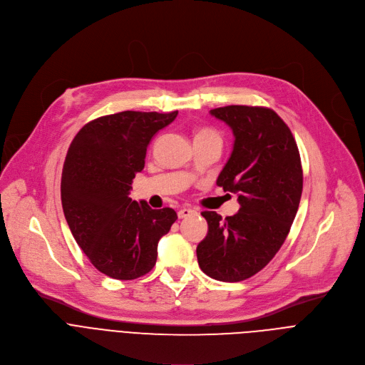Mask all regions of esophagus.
I'll list each match as a JSON object with an SVG mask.
<instances>
[{
  "label": "esophagus",
  "mask_w": 365,
  "mask_h": 365,
  "mask_svg": "<svg viewBox=\"0 0 365 365\" xmlns=\"http://www.w3.org/2000/svg\"><path fill=\"white\" fill-rule=\"evenodd\" d=\"M193 214H195V211L190 210V207H182V210H179V212H178V217H179V220H183V218H187Z\"/></svg>",
  "instance_id": "obj_1"
}]
</instances>
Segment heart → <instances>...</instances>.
I'll use <instances>...</instances> for the list:
<instances>
[{
  "label": "heart",
  "mask_w": 365,
  "mask_h": 365,
  "mask_svg": "<svg viewBox=\"0 0 365 365\" xmlns=\"http://www.w3.org/2000/svg\"><path fill=\"white\" fill-rule=\"evenodd\" d=\"M197 135H218L215 131H212V130H207V128H205V130H200V131H197V134H196V137Z\"/></svg>",
  "instance_id": "1"
}]
</instances>
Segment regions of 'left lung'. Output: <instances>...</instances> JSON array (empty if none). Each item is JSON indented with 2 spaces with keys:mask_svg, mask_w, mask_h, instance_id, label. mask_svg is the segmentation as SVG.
<instances>
[{
  "mask_svg": "<svg viewBox=\"0 0 365 365\" xmlns=\"http://www.w3.org/2000/svg\"><path fill=\"white\" fill-rule=\"evenodd\" d=\"M211 115L235 137L217 185L238 195L240 211L225 220L202 212L207 234L196 255L206 276L232 283L264 269L283 245L299 207L303 172L294 137L273 110L228 106Z\"/></svg>",
  "mask_w": 365,
  "mask_h": 365,
  "instance_id": "left-lung-1",
  "label": "left lung"
}]
</instances>
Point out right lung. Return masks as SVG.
<instances>
[{
  "instance_id": "obj_1",
  "label": "right lung",
  "mask_w": 365,
  "mask_h": 365,
  "mask_svg": "<svg viewBox=\"0 0 365 365\" xmlns=\"http://www.w3.org/2000/svg\"><path fill=\"white\" fill-rule=\"evenodd\" d=\"M176 115L123 111L99 117L71 143L61 183L63 214L89 262L108 277L147 274L158 259L159 240L178 220L172 207L151 210L128 196L150 140Z\"/></svg>"
}]
</instances>
